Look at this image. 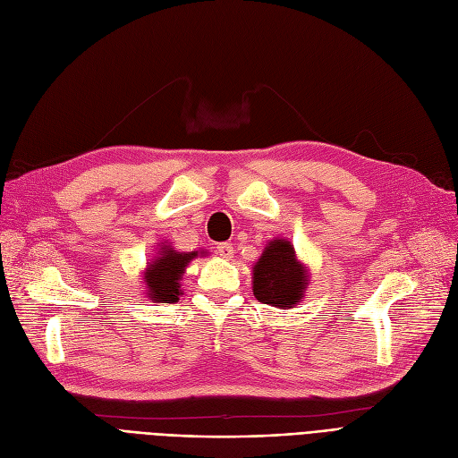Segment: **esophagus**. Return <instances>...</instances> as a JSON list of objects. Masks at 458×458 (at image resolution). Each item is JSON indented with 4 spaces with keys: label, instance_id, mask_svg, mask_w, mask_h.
I'll return each instance as SVG.
<instances>
[{
    "label": "esophagus",
    "instance_id": "1",
    "mask_svg": "<svg viewBox=\"0 0 458 458\" xmlns=\"http://www.w3.org/2000/svg\"><path fill=\"white\" fill-rule=\"evenodd\" d=\"M216 251H217V256L224 258V259H231L233 254H234V250H233V246H231L229 242L217 244V246H216Z\"/></svg>",
    "mask_w": 458,
    "mask_h": 458
}]
</instances>
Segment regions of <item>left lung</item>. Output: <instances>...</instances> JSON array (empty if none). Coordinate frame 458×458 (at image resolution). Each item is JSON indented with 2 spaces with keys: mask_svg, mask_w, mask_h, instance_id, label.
I'll list each match as a JSON object with an SVG mask.
<instances>
[{
  "mask_svg": "<svg viewBox=\"0 0 458 458\" xmlns=\"http://www.w3.org/2000/svg\"><path fill=\"white\" fill-rule=\"evenodd\" d=\"M309 284L307 265L297 258L293 244L284 236L267 242L251 267V290L256 299L276 309H293L301 303Z\"/></svg>",
  "mask_w": 458,
  "mask_h": 458,
  "instance_id": "left-lung-1",
  "label": "left lung"
}]
</instances>
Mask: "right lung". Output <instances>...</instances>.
<instances>
[{
  "label": "right lung",
  "instance_id": "obj_1",
  "mask_svg": "<svg viewBox=\"0 0 458 458\" xmlns=\"http://www.w3.org/2000/svg\"><path fill=\"white\" fill-rule=\"evenodd\" d=\"M207 250H193V251H178L168 242H159V250H155L153 259L146 265L141 273V282H144V292L149 301L153 303H168L178 301L182 295V278L185 267L195 258L207 256Z\"/></svg>",
  "mask_w": 458,
  "mask_h": 458
}]
</instances>
